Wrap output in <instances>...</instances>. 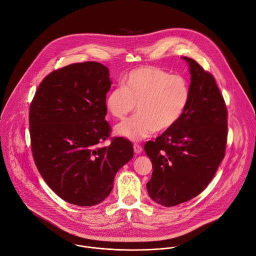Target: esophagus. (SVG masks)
Masks as SVG:
<instances>
[{"label":"esophagus","mask_w":256,"mask_h":256,"mask_svg":"<svg viewBox=\"0 0 256 256\" xmlns=\"http://www.w3.org/2000/svg\"><path fill=\"white\" fill-rule=\"evenodd\" d=\"M134 153H136V154H140V153H142V148L140 147V144H134Z\"/></svg>","instance_id":"obj_1"}]
</instances>
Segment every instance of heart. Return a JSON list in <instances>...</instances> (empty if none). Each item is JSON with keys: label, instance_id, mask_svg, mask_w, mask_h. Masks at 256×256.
<instances>
[{"label": "heart", "instance_id": "obj_1", "mask_svg": "<svg viewBox=\"0 0 256 256\" xmlns=\"http://www.w3.org/2000/svg\"><path fill=\"white\" fill-rule=\"evenodd\" d=\"M122 86L108 91L104 106L112 118L124 120L138 105V114L116 128L118 136L134 142L171 128L190 101L186 80L155 66L130 70L122 79Z\"/></svg>", "mask_w": 256, "mask_h": 256}]
</instances>
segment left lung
I'll list each match as a JSON object with an SVG mask.
<instances>
[{"instance_id": "obj_1", "label": "left lung", "mask_w": 256, "mask_h": 256, "mask_svg": "<svg viewBox=\"0 0 256 256\" xmlns=\"http://www.w3.org/2000/svg\"><path fill=\"white\" fill-rule=\"evenodd\" d=\"M190 74V101L178 122L144 144L153 173L150 198L174 206L198 196L225 156L227 109L214 77L192 58L182 56Z\"/></svg>"}]
</instances>
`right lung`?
Here are the masks:
<instances>
[{
    "mask_svg": "<svg viewBox=\"0 0 256 256\" xmlns=\"http://www.w3.org/2000/svg\"><path fill=\"white\" fill-rule=\"evenodd\" d=\"M109 70L85 62L46 76L30 105L34 162L46 184L64 200L80 206L102 202L112 192L118 171L132 160V144L109 136L104 99Z\"/></svg>",
    "mask_w": 256,
    "mask_h": 256,
    "instance_id": "obj_1",
    "label": "right lung"
}]
</instances>
